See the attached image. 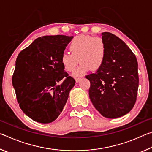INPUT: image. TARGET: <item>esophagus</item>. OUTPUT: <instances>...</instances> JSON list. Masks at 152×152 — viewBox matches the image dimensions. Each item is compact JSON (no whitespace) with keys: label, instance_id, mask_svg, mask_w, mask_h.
<instances>
[{"label":"esophagus","instance_id":"obj_1","mask_svg":"<svg viewBox=\"0 0 152 152\" xmlns=\"http://www.w3.org/2000/svg\"><path fill=\"white\" fill-rule=\"evenodd\" d=\"M80 78H75V80H76V82H77V83H78V82L80 80Z\"/></svg>","mask_w":152,"mask_h":152}]
</instances>
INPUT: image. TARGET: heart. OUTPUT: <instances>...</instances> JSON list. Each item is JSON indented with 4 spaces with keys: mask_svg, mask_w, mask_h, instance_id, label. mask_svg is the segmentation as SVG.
I'll return each mask as SVG.
<instances>
[{
    "mask_svg": "<svg viewBox=\"0 0 152 152\" xmlns=\"http://www.w3.org/2000/svg\"><path fill=\"white\" fill-rule=\"evenodd\" d=\"M70 51H65L61 57L65 70L72 72L80 61V65L74 71V76L85 74L91 69L98 70L102 66L107 53V46L101 37L79 35L72 40Z\"/></svg>",
    "mask_w": 152,
    "mask_h": 152,
    "instance_id": "heart-1",
    "label": "heart"
}]
</instances>
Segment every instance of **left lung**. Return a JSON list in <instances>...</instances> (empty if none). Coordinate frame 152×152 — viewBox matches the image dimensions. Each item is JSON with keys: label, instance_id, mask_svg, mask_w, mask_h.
<instances>
[{"label": "left lung", "instance_id": "obj_1", "mask_svg": "<svg viewBox=\"0 0 152 152\" xmlns=\"http://www.w3.org/2000/svg\"><path fill=\"white\" fill-rule=\"evenodd\" d=\"M107 46L105 60L91 82L89 98L102 116L115 119L133 109L139 85L138 64L134 53L121 39L109 32L102 33Z\"/></svg>", "mask_w": 152, "mask_h": 152}]
</instances>
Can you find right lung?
<instances>
[{"instance_id": "1", "label": "right lung", "mask_w": 152, "mask_h": 152, "mask_svg": "<svg viewBox=\"0 0 152 152\" xmlns=\"http://www.w3.org/2000/svg\"><path fill=\"white\" fill-rule=\"evenodd\" d=\"M73 37L43 36L17 56L12 86L20 108L35 121L50 123L57 119L75 85V80L64 72L61 61Z\"/></svg>"}]
</instances>
